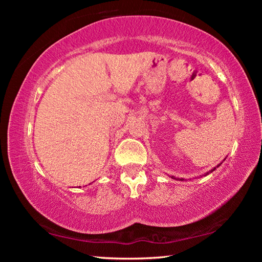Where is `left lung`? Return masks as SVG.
Segmentation results:
<instances>
[{
    "instance_id": "1",
    "label": "left lung",
    "mask_w": 262,
    "mask_h": 262,
    "mask_svg": "<svg viewBox=\"0 0 262 262\" xmlns=\"http://www.w3.org/2000/svg\"><path fill=\"white\" fill-rule=\"evenodd\" d=\"M220 165H221V164H220ZM220 165H217V166H220ZM215 168H216V167H214V168H212V170H211L210 172H212V171H214V170H215ZM207 174H208V173H207ZM172 178H173V177H172Z\"/></svg>"
}]
</instances>
